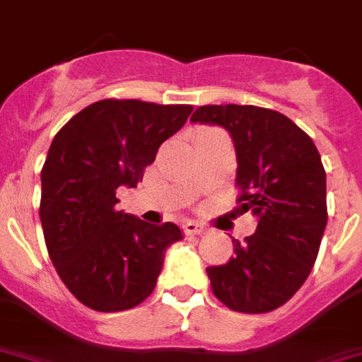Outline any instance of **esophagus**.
<instances>
[{
	"label": "esophagus",
	"mask_w": 362,
	"mask_h": 362,
	"mask_svg": "<svg viewBox=\"0 0 362 362\" xmlns=\"http://www.w3.org/2000/svg\"><path fill=\"white\" fill-rule=\"evenodd\" d=\"M183 229H185V233H187V235H203V233L207 231V228H205V226H202V223H198V222H185Z\"/></svg>",
	"instance_id": "esophagus-1"
}]
</instances>
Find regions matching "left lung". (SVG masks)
<instances>
[{
  "instance_id": "left-lung-1",
  "label": "left lung",
  "mask_w": 362,
  "mask_h": 362,
  "mask_svg": "<svg viewBox=\"0 0 362 362\" xmlns=\"http://www.w3.org/2000/svg\"><path fill=\"white\" fill-rule=\"evenodd\" d=\"M190 122L222 125L237 151V213L257 229L233 240V257L207 268L223 305L259 315L281 307L315 267L327 223L325 170L315 142L291 118L255 105H203Z\"/></svg>"
}]
</instances>
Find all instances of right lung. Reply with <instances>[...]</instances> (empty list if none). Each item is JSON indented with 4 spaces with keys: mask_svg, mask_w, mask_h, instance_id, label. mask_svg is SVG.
<instances>
[{
    "mask_svg": "<svg viewBox=\"0 0 362 362\" xmlns=\"http://www.w3.org/2000/svg\"><path fill=\"white\" fill-rule=\"evenodd\" d=\"M192 105L101 100L55 134L42 168L40 222L47 253L68 291L100 313L136 307L153 292L164 252L181 240L172 222L153 226L116 209Z\"/></svg>",
    "mask_w": 362,
    "mask_h": 362,
    "instance_id": "add662e5",
    "label": "right lung"
}]
</instances>
